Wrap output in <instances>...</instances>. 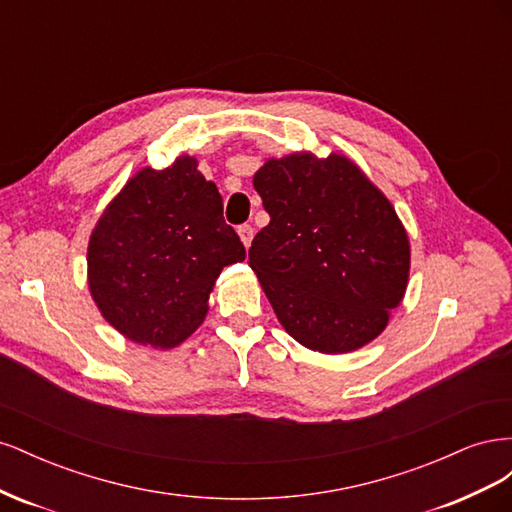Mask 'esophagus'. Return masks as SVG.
Returning a JSON list of instances; mask_svg holds the SVG:
<instances>
[{"mask_svg": "<svg viewBox=\"0 0 512 512\" xmlns=\"http://www.w3.org/2000/svg\"><path fill=\"white\" fill-rule=\"evenodd\" d=\"M237 232H239V237H241L243 245L250 247V245H252V239H254V228H252L250 224H241V226L237 228Z\"/></svg>", "mask_w": 512, "mask_h": 512, "instance_id": "34e87169", "label": "esophagus"}]
</instances>
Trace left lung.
<instances>
[{
    "mask_svg": "<svg viewBox=\"0 0 512 512\" xmlns=\"http://www.w3.org/2000/svg\"><path fill=\"white\" fill-rule=\"evenodd\" d=\"M254 188L271 222L247 256L282 327L324 354L378 337L410 271L408 235L389 198L337 153L269 160Z\"/></svg>",
    "mask_w": 512,
    "mask_h": 512,
    "instance_id": "left-lung-1",
    "label": "left lung"
}]
</instances>
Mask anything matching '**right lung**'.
Listing matches in <instances>:
<instances>
[{
  "instance_id": "add662e5",
  "label": "right lung",
  "mask_w": 512,
  "mask_h": 512,
  "mask_svg": "<svg viewBox=\"0 0 512 512\" xmlns=\"http://www.w3.org/2000/svg\"><path fill=\"white\" fill-rule=\"evenodd\" d=\"M196 166L181 156L162 170L143 168L91 232V297L136 344L164 350L190 337L222 269L245 258L218 188Z\"/></svg>"
}]
</instances>
